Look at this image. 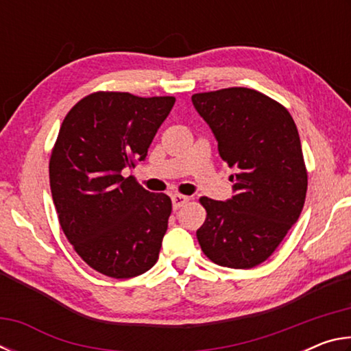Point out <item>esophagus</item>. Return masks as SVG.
<instances>
[{"label":"esophagus","instance_id":"1","mask_svg":"<svg viewBox=\"0 0 351 351\" xmlns=\"http://www.w3.org/2000/svg\"><path fill=\"white\" fill-rule=\"evenodd\" d=\"M190 198L189 197H184V195H173L171 197V203H173V209H180V207H182L184 204L187 203Z\"/></svg>","mask_w":351,"mask_h":351}]
</instances>
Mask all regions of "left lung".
I'll use <instances>...</instances> for the list:
<instances>
[{
    "instance_id": "obj_1",
    "label": "left lung",
    "mask_w": 351,
    "mask_h": 351,
    "mask_svg": "<svg viewBox=\"0 0 351 351\" xmlns=\"http://www.w3.org/2000/svg\"><path fill=\"white\" fill-rule=\"evenodd\" d=\"M192 102L235 170L232 198H199L207 215L198 243L213 263L251 269L271 257L304 209L308 173L299 132L282 104L251 88L197 93Z\"/></svg>"
}]
</instances>
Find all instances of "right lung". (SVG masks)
<instances>
[{
  "label": "right lung",
  "mask_w": 351,
  "mask_h": 351,
  "mask_svg": "<svg viewBox=\"0 0 351 351\" xmlns=\"http://www.w3.org/2000/svg\"><path fill=\"white\" fill-rule=\"evenodd\" d=\"M173 104V96L97 91L63 119L49 159L52 199L68 241L100 274L132 278L158 261L171 199L122 170L144 161Z\"/></svg>",
  "instance_id": "obj_1"
}]
</instances>
